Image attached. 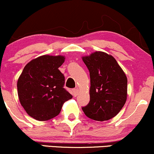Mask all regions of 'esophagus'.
Returning <instances> with one entry per match:
<instances>
[{
	"instance_id": "esophagus-1",
	"label": "esophagus",
	"mask_w": 154,
	"mask_h": 154,
	"mask_svg": "<svg viewBox=\"0 0 154 154\" xmlns=\"http://www.w3.org/2000/svg\"><path fill=\"white\" fill-rule=\"evenodd\" d=\"M72 94H73V95L75 97L77 96V95L79 94L78 89H73V90H72Z\"/></svg>"
}]
</instances>
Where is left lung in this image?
I'll return each instance as SVG.
<instances>
[{"mask_svg": "<svg viewBox=\"0 0 154 154\" xmlns=\"http://www.w3.org/2000/svg\"><path fill=\"white\" fill-rule=\"evenodd\" d=\"M91 77L90 102L82 111L88 117L98 121L115 116L125 105L128 79L112 56L96 51L82 57Z\"/></svg>", "mask_w": 154, "mask_h": 154, "instance_id": "obj_1", "label": "left lung"}]
</instances>
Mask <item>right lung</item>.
<instances>
[{
	"label": "right lung",
	"instance_id": "right-lung-1",
	"mask_svg": "<svg viewBox=\"0 0 154 154\" xmlns=\"http://www.w3.org/2000/svg\"><path fill=\"white\" fill-rule=\"evenodd\" d=\"M64 57L45 55L24 66L17 82L19 101L34 119L45 121L59 115L72 95L63 88L64 75L59 68Z\"/></svg>",
	"mask_w": 154,
	"mask_h": 154
}]
</instances>
